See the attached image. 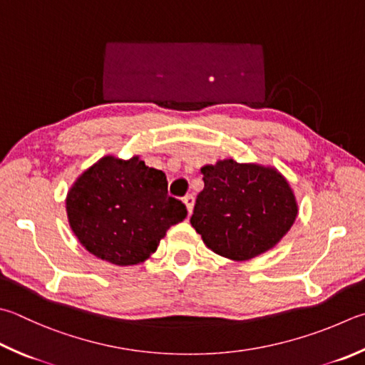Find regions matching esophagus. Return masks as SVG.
Wrapping results in <instances>:
<instances>
[{"label": "esophagus", "instance_id": "obj_1", "mask_svg": "<svg viewBox=\"0 0 365 365\" xmlns=\"http://www.w3.org/2000/svg\"><path fill=\"white\" fill-rule=\"evenodd\" d=\"M183 204L187 205V210H188V215H191V212H193L195 207V196L193 195H187L183 197Z\"/></svg>", "mask_w": 365, "mask_h": 365}]
</instances>
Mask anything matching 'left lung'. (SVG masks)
Listing matches in <instances>:
<instances>
[{"label": "left lung", "mask_w": 365, "mask_h": 365, "mask_svg": "<svg viewBox=\"0 0 365 365\" xmlns=\"http://www.w3.org/2000/svg\"><path fill=\"white\" fill-rule=\"evenodd\" d=\"M204 190L190 222L212 252L235 262L273 249L298 214L297 197L279 170L222 160L201 168Z\"/></svg>", "instance_id": "obj_1"}]
</instances>
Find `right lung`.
I'll list each match as a JSON object with an SVG mask.
<instances>
[{"label": "right lung", "mask_w": 365, "mask_h": 365, "mask_svg": "<svg viewBox=\"0 0 365 365\" xmlns=\"http://www.w3.org/2000/svg\"><path fill=\"white\" fill-rule=\"evenodd\" d=\"M68 223L83 247L118 267L150 258L172 225L187 217L168 195L163 170L138 156H103L84 170L67 195Z\"/></svg>", "instance_id": "right-lung-1"}]
</instances>
